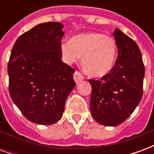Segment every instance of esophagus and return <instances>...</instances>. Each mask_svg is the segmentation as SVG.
Returning <instances> with one entry per match:
<instances>
[{
	"label": "esophagus",
	"mask_w": 154,
	"mask_h": 154,
	"mask_svg": "<svg viewBox=\"0 0 154 154\" xmlns=\"http://www.w3.org/2000/svg\"><path fill=\"white\" fill-rule=\"evenodd\" d=\"M73 79L76 82V83H80L84 79V77L82 76V74L80 73L79 72H75V73L73 74Z\"/></svg>",
	"instance_id": "1"
}]
</instances>
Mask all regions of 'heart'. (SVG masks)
Returning a JSON list of instances; mask_svg holds the SVG:
<instances>
[{"label": "heart", "mask_w": 154, "mask_h": 154, "mask_svg": "<svg viewBox=\"0 0 154 154\" xmlns=\"http://www.w3.org/2000/svg\"><path fill=\"white\" fill-rule=\"evenodd\" d=\"M64 61L77 63L82 56V66L93 77L106 75L113 67L117 56V47L113 38L100 33H85L61 44Z\"/></svg>", "instance_id": "obj_1"}]
</instances>
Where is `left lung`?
<instances>
[{"label": "left lung", "instance_id": "obj_1", "mask_svg": "<svg viewBox=\"0 0 154 154\" xmlns=\"http://www.w3.org/2000/svg\"><path fill=\"white\" fill-rule=\"evenodd\" d=\"M118 57L109 73L91 85V113L100 125L116 126L135 110L143 96L144 65L139 46L118 29L114 32Z\"/></svg>", "mask_w": 154, "mask_h": 154}]
</instances>
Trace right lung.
Masks as SVG:
<instances>
[{
	"label": "right lung",
	"instance_id": "right-lung-1",
	"mask_svg": "<svg viewBox=\"0 0 154 154\" xmlns=\"http://www.w3.org/2000/svg\"><path fill=\"white\" fill-rule=\"evenodd\" d=\"M63 25L48 22L21 35L8 63L9 92L26 119L38 125L57 122L75 87L72 67L62 62Z\"/></svg>",
	"mask_w": 154,
	"mask_h": 154
}]
</instances>
